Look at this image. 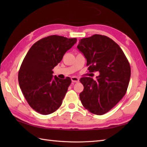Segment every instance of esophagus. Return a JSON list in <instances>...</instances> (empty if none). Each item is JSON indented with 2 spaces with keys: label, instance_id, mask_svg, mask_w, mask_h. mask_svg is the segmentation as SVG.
Returning a JSON list of instances; mask_svg holds the SVG:
<instances>
[{
  "label": "esophagus",
  "instance_id": "esophagus-1",
  "mask_svg": "<svg viewBox=\"0 0 147 147\" xmlns=\"http://www.w3.org/2000/svg\"><path fill=\"white\" fill-rule=\"evenodd\" d=\"M71 81H72V82H73V83H78L80 80H79V78H78L73 76L71 78Z\"/></svg>",
  "mask_w": 147,
  "mask_h": 147
}]
</instances>
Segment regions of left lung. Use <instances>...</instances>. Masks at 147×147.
Returning <instances> with one entry per match:
<instances>
[{
	"label": "left lung",
	"mask_w": 147,
	"mask_h": 147,
	"mask_svg": "<svg viewBox=\"0 0 147 147\" xmlns=\"http://www.w3.org/2000/svg\"><path fill=\"white\" fill-rule=\"evenodd\" d=\"M77 48L86 59L90 72L98 71L96 80L83 77L80 98L92 113L102 115L111 110L126 94L131 68L120 47L109 37L94 35L80 40Z\"/></svg>",
	"instance_id": "1"
}]
</instances>
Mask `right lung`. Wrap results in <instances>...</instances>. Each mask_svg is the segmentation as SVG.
Returning <instances> with one entry per match:
<instances>
[{
	"label": "right lung",
	"instance_id": "1",
	"mask_svg": "<svg viewBox=\"0 0 147 147\" xmlns=\"http://www.w3.org/2000/svg\"><path fill=\"white\" fill-rule=\"evenodd\" d=\"M76 41L58 35L45 37L34 43L22 62L18 73L20 88L30 107L38 113L50 114L61 105L71 80L54 77L52 69Z\"/></svg>",
	"mask_w": 147,
	"mask_h": 147
}]
</instances>
